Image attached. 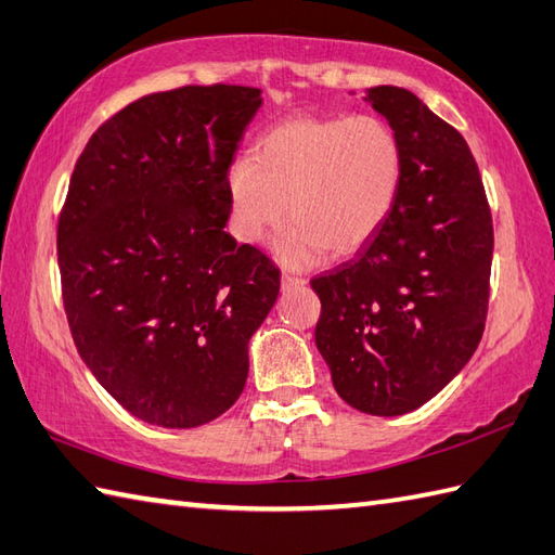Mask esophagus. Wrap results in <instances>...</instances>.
Listing matches in <instances>:
<instances>
[{"mask_svg":"<svg viewBox=\"0 0 555 555\" xmlns=\"http://www.w3.org/2000/svg\"><path fill=\"white\" fill-rule=\"evenodd\" d=\"M304 278L299 275H292V273H282V292H292V289H299L304 287Z\"/></svg>","mask_w":555,"mask_h":555,"instance_id":"esophagus-1","label":"esophagus"}]
</instances>
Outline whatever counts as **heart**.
<instances>
[{"instance_id": "1", "label": "heart", "mask_w": 555, "mask_h": 555, "mask_svg": "<svg viewBox=\"0 0 555 555\" xmlns=\"http://www.w3.org/2000/svg\"><path fill=\"white\" fill-rule=\"evenodd\" d=\"M401 173V144L385 118H287L256 142L254 158L232 164V228L256 244L287 214L292 225L278 242L282 261L306 266L325 251L349 256L385 225Z\"/></svg>"}]
</instances>
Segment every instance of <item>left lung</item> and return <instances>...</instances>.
<instances>
[{
    "instance_id": "left-lung-1",
    "label": "left lung",
    "mask_w": 555,
    "mask_h": 555,
    "mask_svg": "<svg viewBox=\"0 0 555 555\" xmlns=\"http://www.w3.org/2000/svg\"><path fill=\"white\" fill-rule=\"evenodd\" d=\"M403 152L397 202L359 256L311 280L315 344L339 397L403 415L470 361L489 309L494 225L463 134L403 88L367 90Z\"/></svg>"
}]
</instances>
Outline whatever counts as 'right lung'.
<instances>
[{
  "label": "right lung",
  "mask_w": 555,
  "mask_h": 555,
  "mask_svg": "<svg viewBox=\"0 0 555 555\" xmlns=\"http://www.w3.org/2000/svg\"><path fill=\"white\" fill-rule=\"evenodd\" d=\"M261 90L140 96L85 146L59 214L61 297L80 359L122 409L199 427L240 399L280 270L223 230L228 173Z\"/></svg>",
  "instance_id": "obj_1"
}]
</instances>
